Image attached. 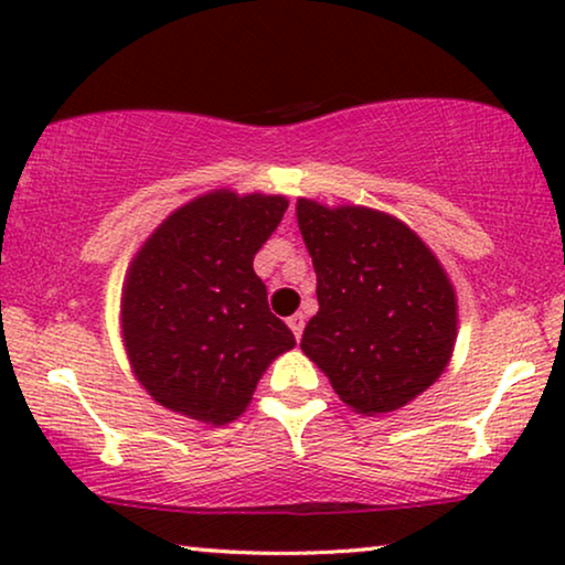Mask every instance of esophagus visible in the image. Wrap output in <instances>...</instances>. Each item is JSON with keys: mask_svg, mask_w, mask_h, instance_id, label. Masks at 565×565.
Returning a JSON list of instances; mask_svg holds the SVG:
<instances>
[{"mask_svg": "<svg viewBox=\"0 0 565 565\" xmlns=\"http://www.w3.org/2000/svg\"><path fill=\"white\" fill-rule=\"evenodd\" d=\"M288 327L292 334H296V339H300V334H303V327H306V316L303 313H292L288 319Z\"/></svg>", "mask_w": 565, "mask_h": 565, "instance_id": "34e87169", "label": "esophagus"}]
</instances>
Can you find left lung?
Here are the masks:
<instances>
[{"label":"left lung","instance_id":"obj_1","mask_svg":"<svg viewBox=\"0 0 565 565\" xmlns=\"http://www.w3.org/2000/svg\"><path fill=\"white\" fill-rule=\"evenodd\" d=\"M319 313L300 350L352 412L391 414L450 365L458 296L443 262L396 215L298 198Z\"/></svg>","mask_w":565,"mask_h":565}]
</instances>
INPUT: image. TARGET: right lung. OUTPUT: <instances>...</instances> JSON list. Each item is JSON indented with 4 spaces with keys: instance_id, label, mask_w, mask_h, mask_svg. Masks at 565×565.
Instances as JSON below:
<instances>
[{
    "instance_id": "add662e5",
    "label": "right lung",
    "mask_w": 565,
    "mask_h": 565,
    "mask_svg": "<svg viewBox=\"0 0 565 565\" xmlns=\"http://www.w3.org/2000/svg\"><path fill=\"white\" fill-rule=\"evenodd\" d=\"M288 198L221 188L151 231L128 265L120 334L130 370L169 412L223 427L252 404L265 370L296 347L267 306L254 254Z\"/></svg>"
}]
</instances>
